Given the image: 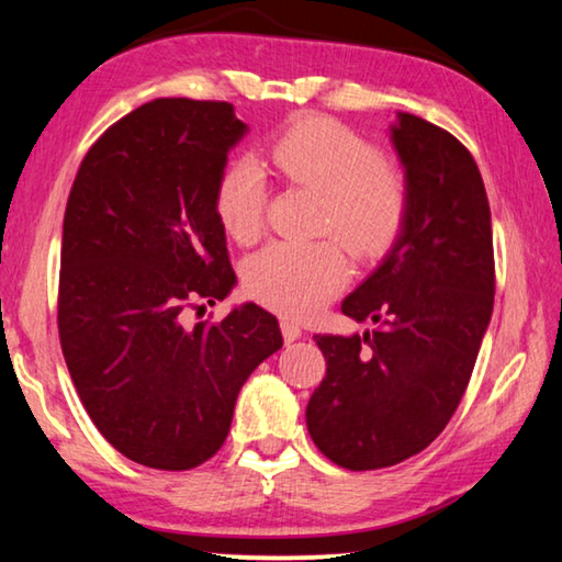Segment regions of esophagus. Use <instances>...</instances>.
Here are the masks:
<instances>
[{
	"instance_id": "obj_1",
	"label": "esophagus",
	"mask_w": 562,
	"mask_h": 562,
	"mask_svg": "<svg viewBox=\"0 0 562 562\" xmlns=\"http://www.w3.org/2000/svg\"><path fill=\"white\" fill-rule=\"evenodd\" d=\"M280 329H282V337H284V341H288V345H290V341L302 337V327L294 319H290V317H282L280 319Z\"/></svg>"
}]
</instances>
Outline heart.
Here are the masks:
<instances>
[{"mask_svg":"<svg viewBox=\"0 0 562 562\" xmlns=\"http://www.w3.org/2000/svg\"><path fill=\"white\" fill-rule=\"evenodd\" d=\"M268 158L284 180L322 193L317 227L359 258H374L396 240L408 211L406 178L359 133L327 116H300L270 140ZM213 205L233 240H258L268 205L265 170L252 158L231 160L217 176ZM347 278L345 252L331 240L272 243L243 270L255 300L294 317L317 312Z\"/></svg>","mask_w":562,"mask_h":562,"instance_id":"obj_1","label":"heart"}]
</instances>
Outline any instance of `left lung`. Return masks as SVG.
<instances>
[{"label": "left lung", "mask_w": 562, "mask_h": 562, "mask_svg": "<svg viewBox=\"0 0 562 562\" xmlns=\"http://www.w3.org/2000/svg\"><path fill=\"white\" fill-rule=\"evenodd\" d=\"M389 138L408 211L392 250L341 302L369 335H317L327 374L307 404L317 449L349 471L424 451L449 424L486 335L496 270L491 207L473 156L434 123L396 113Z\"/></svg>", "instance_id": "8db88e82"}]
</instances>
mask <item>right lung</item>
Returning <instances> with one entry per match:
<instances>
[{
	"label": "right lung",
	"mask_w": 562,
	"mask_h": 562,
	"mask_svg": "<svg viewBox=\"0 0 562 562\" xmlns=\"http://www.w3.org/2000/svg\"><path fill=\"white\" fill-rule=\"evenodd\" d=\"M245 133L233 103H144L89 148L66 203V367L103 439L148 469L215 456L247 376L282 347L278 319L255 302L183 325L186 307L225 300L237 282L213 195Z\"/></svg>",
	"instance_id": "right-lung-1"
}]
</instances>
